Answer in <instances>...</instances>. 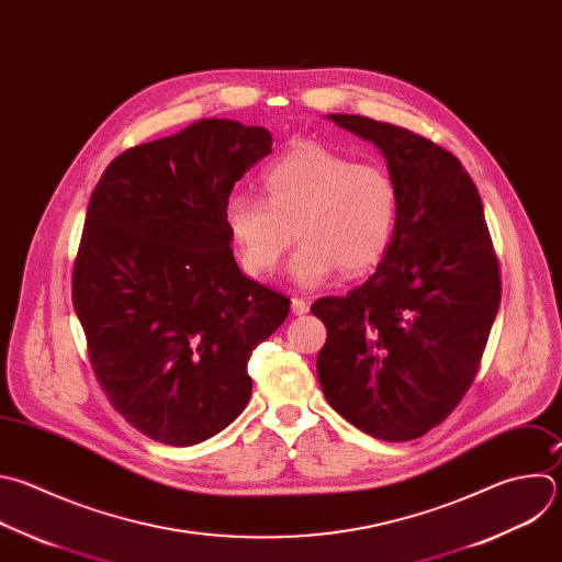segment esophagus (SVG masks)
<instances>
[{
	"instance_id": "esophagus-1",
	"label": "esophagus",
	"mask_w": 562,
	"mask_h": 562,
	"mask_svg": "<svg viewBox=\"0 0 562 562\" xmlns=\"http://www.w3.org/2000/svg\"><path fill=\"white\" fill-rule=\"evenodd\" d=\"M291 306H293V313H295V315H304V313H308V308H311L308 300H304V297H293V300H291Z\"/></svg>"
}]
</instances>
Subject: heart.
<instances>
[{
	"label": "heart",
	"mask_w": 562,
	"mask_h": 562,
	"mask_svg": "<svg viewBox=\"0 0 562 562\" xmlns=\"http://www.w3.org/2000/svg\"><path fill=\"white\" fill-rule=\"evenodd\" d=\"M265 201L234 194L225 225L249 276L271 273L297 238L291 276L317 286L339 267H375L395 232L400 192L380 162H355L319 143H302L262 173Z\"/></svg>",
	"instance_id": "1"
}]
</instances>
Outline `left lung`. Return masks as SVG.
Instances as JSON below:
<instances>
[{
    "label": "left lung",
    "mask_w": 562,
    "mask_h": 562,
    "mask_svg": "<svg viewBox=\"0 0 562 562\" xmlns=\"http://www.w3.org/2000/svg\"><path fill=\"white\" fill-rule=\"evenodd\" d=\"M330 121L382 149L400 210L378 271L346 297L311 306L326 326L317 378L361 432L419 439L476 378L501 304L498 258L476 184L454 154L368 116Z\"/></svg>",
    "instance_id": "obj_1"
}]
</instances>
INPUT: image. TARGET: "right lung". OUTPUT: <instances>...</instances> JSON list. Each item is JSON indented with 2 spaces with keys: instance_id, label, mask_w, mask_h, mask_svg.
Wrapping results in <instances>:
<instances>
[{
  "instance_id": "1",
  "label": "right lung",
  "mask_w": 562,
  "mask_h": 562,
  "mask_svg": "<svg viewBox=\"0 0 562 562\" xmlns=\"http://www.w3.org/2000/svg\"><path fill=\"white\" fill-rule=\"evenodd\" d=\"M265 127L203 119L116 156L90 196L72 304L99 386L145 437L194 446L249 404L247 361L291 300L234 260L225 205L271 151Z\"/></svg>"
}]
</instances>
